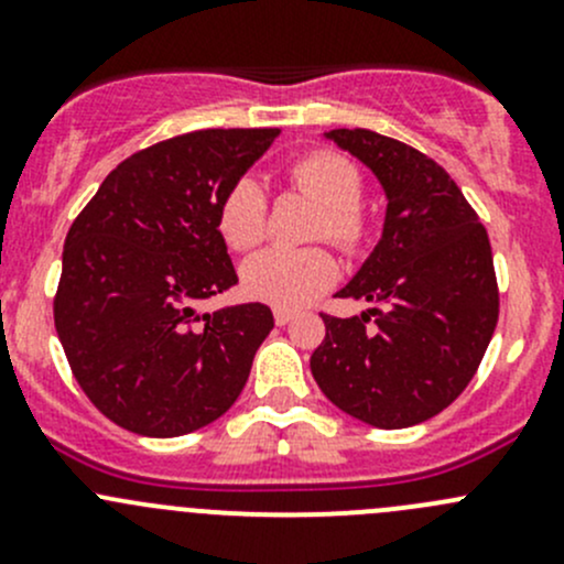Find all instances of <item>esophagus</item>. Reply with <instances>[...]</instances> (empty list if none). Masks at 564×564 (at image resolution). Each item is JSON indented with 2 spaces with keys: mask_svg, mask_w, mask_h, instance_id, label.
Returning a JSON list of instances; mask_svg holds the SVG:
<instances>
[{
  "mask_svg": "<svg viewBox=\"0 0 564 564\" xmlns=\"http://www.w3.org/2000/svg\"><path fill=\"white\" fill-rule=\"evenodd\" d=\"M292 318H294L292 311H286V308H275V324H278V327H286V324L292 322Z\"/></svg>",
  "mask_w": 564,
  "mask_h": 564,
  "instance_id": "esophagus-1",
  "label": "esophagus"
}]
</instances>
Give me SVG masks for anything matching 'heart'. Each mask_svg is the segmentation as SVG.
Here are the masks:
<instances>
[{"label": "heart", "mask_w": 564, "mask_h": 564, "mask_svg": "<svg viewBox=\"0 0 564 564\" xmlns=\"http://www.w3.org/2000/svg\"><path fill=\"white\" fill-rule=\"evenodd\" d=\"M292 182L324 207L316 237H327L344 248H355L362 240L366 220L357 207L362 193V176L349 158L338 155V152H314V155L300 158L292 166ZM264 193H261L259 182L246 176L226 193L224 204H220L218 229L226 246L248 250L264 240ZM335 281H338V261L324 248H270L250 256L242 267L246 292L253 300L270 303L275 308L308 305L318 294L327 292Z\"/></svg>", "instance_id": "b5f03b06"}]
</instances>
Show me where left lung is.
<instances>
[{
    "mask_svg": "<svg viewBox=\"0 0 564 564\" xmlns=\"http://www.w3.org/2000/svg\"><path fill=\"white\" fill-rule=\"evenodd\" d=\"M324 139L357 158L388 198L377 248L338 292L382 311L324 316L311 373L360 423L417 425L456 401L491 344L499 294L488 235L451 174L414 147L362 128Z\"/></svg>",
    "mask_w": 564,
    "mask_h": 564,
    "instance_id": "left-lung-1",
    "label": "left lung"
}]
</instances>
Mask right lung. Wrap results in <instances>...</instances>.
<instances>
[{"mask_svg": "<svg viewBox=\"0 0 564 564\" xmlns=\"http://www.w3.org/2000/svg\"><path fill=\"white\" fill-rule=\"evenodd\" d=\"M275 135L196 130L135 152L67 231L56 335L89 401L133 434H191L246 388L272 311L196 305L237 283L220 204Z\"/></svg>", "mask_w": 564, "mask_h": 564, "instance_id": "1", "label": "right lung"}]
</instances>
